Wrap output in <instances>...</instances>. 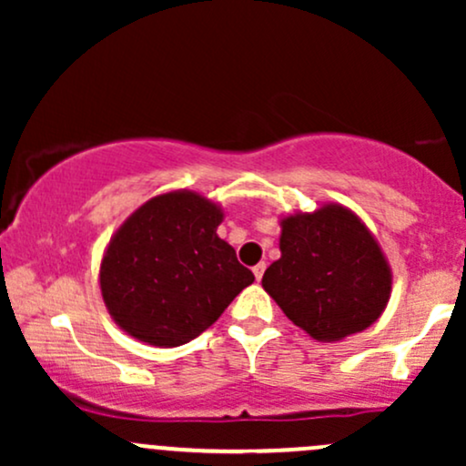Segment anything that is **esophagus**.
Instances as JSON below:
<instances>
[{"label":"esophagus","mask_w":466,"mask_h":466,"mask_svg":"<svg viewBox=\"0 0 466 466\" xmlns=\"http://www.w3.org/2000/svg\"><path fill=\"white\" fill-rule=\"evenodd\" d=\"M251 271H254L256 280H260V278H263V274H265V263H258V265H256L254 269H251Z\"/></svg>","instance_id":"1"}]
</instances>
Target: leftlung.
Listing matches in <instances>:
<instances>
[{
  "label": "left lung",
  "instance_id": "left-lung-1",
  "mask_svg": "<svg viewBox=\"0 0 466 466\" xmlns=\"http://www.w3.org/2000/svg\"><path fill=\"white\" fill-rule=\"evenodd\" d=\"M280 258L263 289L293 324L318 341H341L381 318L392 269L381 245L350 208L322 203L280 217Z\"/></svg>",
  "mask_w": 466,
  "mask_h": 466
}]
</instances>
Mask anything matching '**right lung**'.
<instances>
[{
  "instance_id": "obj_1",
  "label": "right lung",
  "mask_w": 466,
  "mask_h": 466,
  "mask_svg": "<svg viewBox=\"0 0 466 466\" xmlns=\"http://www.w3.org/2000/svg\"><path fill=\"white\" fill-rule=\"evenodd\" d=\"M223 208L195 190H168L142 203L116 229L98 282L111 319L157 349L195 339L254 282L217 234Z\"/></svg>"
}]
</instances>
